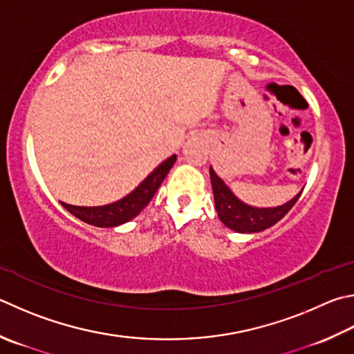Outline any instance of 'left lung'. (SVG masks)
Masks as SVG:
<instances>
[{
    "instance_id": "left-lung-1",
    "label": "left lung",
    "mask_w": 354,
    "mask_h": 354,
    "mask_svg": "<svg viewBox=\"0 0 354 354\" xmlns=\"http://www.w3.org/2000/svg\"><path fill=\"white\" fill-rule=\"evenodd\" d=\"M210 181L212 189H214L215 196V209L218 212V218L226 224L229 229L236 230L241 234H252V232H261L268 227L274 226L275 223L280 221L289 210L292 209V205L297 203L301 192L294 196L291 201H288L283 205L272 209H259V207H250V205L241 203L240 199L234 196L232 192L224 184L220 178L216 176V173L210 167Z\"/></svg>"
}]
</instances>
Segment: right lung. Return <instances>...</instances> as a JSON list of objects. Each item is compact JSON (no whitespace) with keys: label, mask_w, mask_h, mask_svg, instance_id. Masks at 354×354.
<instances>
[{"label":"right lung","mask_w":354,"mask_h":354,"mask_svg":"<svg viewBox=\"0 0 354 354\" xmlns=\"http://www.w3.org/2000/svg\"><path fill=\"white\" fill-rule=\"evenodd\" d=\"M176 156L173 155L167 160H164L158 169L153 170L149 176H147L142 184L138 185L136 190H133L130 195L122 198L120 201H115L108 205H99V207H80V205H71L66 203H62L69 214L79 218V220L85 221L88 224L97 227H114L119 224H124L127 221L133 220L134 216L139 215L147 204L151 201L155 196L159 185L162 184L167 173L175 164Z\"/></svg>","instance_id":"1"}]
</instances>
